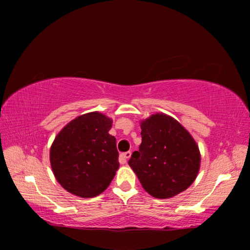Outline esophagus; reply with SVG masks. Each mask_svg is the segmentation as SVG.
<instances>
[{"label": "esophagus", "mask_w": 250, "mask_h": 250, "mask_svg": "<svg viewBox=\"0 0 250 250\" xmlns=\"http://www.w3.org/2000/svg\"><path fill=\"white\" fill-rule=\"evenodd\" d=\"M130 156H131V152H130V151H128V152H125V153H121V154H120V160H121V162L125 163L126 161H128V159H130Z\"/></svg>", "instance_id": "obj_1"}]
</instances>
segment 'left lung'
<instances>
[{
    "instance_id": "obj_1",
    "label": "left lung",
    "mask_w": 250,
    "mask_h": 250,
    "mask_svg": "<svg viewBox=\"0 0 250 250\" xmlns=\"http://www.w3.org/2000/svg\"><path fill=\"white\" fill-rule=\"evenodd\" d=\"M142 142L129 166L155 198H170L196 179L201 155L192 135L172 117L156 113L141 122Z\"/></svg>"
}]
</instances>
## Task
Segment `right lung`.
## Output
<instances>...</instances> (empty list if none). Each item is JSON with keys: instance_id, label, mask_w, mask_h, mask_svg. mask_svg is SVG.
Returning a JSON list of instances; mask_svg holds the SVG:
<instances>
[{"instance_id": "1", "label": "right lung", "mask_w": 250, "mask_h": 250, "mask_svg": "<svg viewBox=\"0 0 250 250\" xmlns=\"http://www.w3.org/2000/svg\"><path fill=\"white\" fill-rule=\"evenodd\" d=\"M112 121L89 112L70 121L50 147V166L66 191L83 198L103 193L119 168L116 138L109 134Z\"/></svg>"}]
</instances>
